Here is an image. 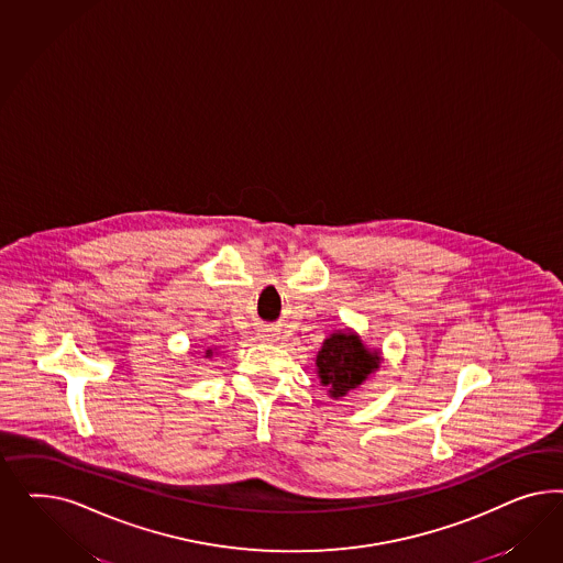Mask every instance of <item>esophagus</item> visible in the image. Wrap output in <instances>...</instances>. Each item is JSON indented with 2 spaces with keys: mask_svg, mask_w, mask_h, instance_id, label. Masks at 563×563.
Masks as SVG:
<instances>
[{
  "mask_svg": "<svg viewBox=\"0 0 563 563\" xmlns=\"http://www.w3.org/2000/svg\"><path fill=\"white\" fill-rule=\"evenodd\" d=\"M260 339H262V341L273 342L274 334H271V332H268V330H262V332H260Z\"/></svg>",
  "mask_w": 563,
  "mask_h": 563,
  "instance_id": "1",
  "label": "esophagus"
}]
</instances>
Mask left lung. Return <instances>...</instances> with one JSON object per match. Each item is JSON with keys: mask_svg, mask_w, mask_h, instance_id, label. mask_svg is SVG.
Wrapping results in <instances>:
<instances>
[{"mask_svg": "<svg viewBox=\"0 0 563 563\" xmlns=\"http://www.w3.org/2000/svg\"><path fill=\"white\" fill-rule=\"evenodd\" d=\"M379 349H369L353 328H342L328 334L316 355L318 379L334 400L355 393L369 379V375L379 369Z\"/></svg>", "mask_w": 563, "mask_h": 563, "instance_id": "left-lung-1", "label": "left lung"}]
</instances>
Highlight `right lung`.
Wrapping results in <instances>:
<instances>
[{
	"instance_id": "right-lung-1",
	"label": "right lung",
	"mask_w": 563,
	"mask_h": 563,
	"mask_svg": "<svg viewBox=\"0 0 563 563\" xmlns=\"http://www.w3.org/2000/svg\"><path fill=\"white\" fill-rule=\"evenodd\" d=\"M217 353H219V351H217L214 346H208V349L205 351V358H212L214 355H217Z\"/></svg>"
}]
</instances>
